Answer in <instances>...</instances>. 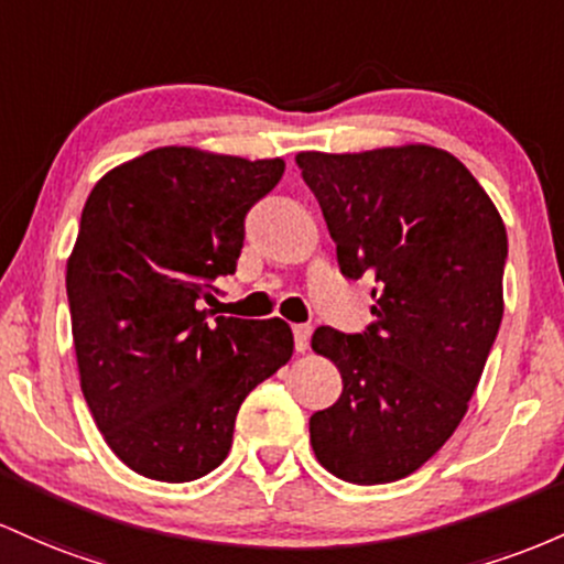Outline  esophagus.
Segmentation results:
<instances>
[{"label": "esophagus", "instance_id": "34e87169", "mask_svg": "<svg viewBox=\"0 0 564 564\" xmlns=\"http://www.w3.org/2000/svg\"><path fill=\"white\" fill-rule=\"evenodd\" d=\"M293 338H295V351L308 349V338H312V327L308 325H293Z\"/></svg>", "mask_w": 564, "mask_h": 564}]
</instances>
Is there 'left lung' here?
<instances>
[{"mask_svg":"<svg viewBox=\"0 0 564 564\" xmlns=\"http://www.w3.org/2000/svg\"><path fill=\"white\" fill-rule=\"evenodd\" d=\"M295 162L340 274L376 282L365 333L316 327L312 338L344 378L338 402L308 421L314 455L346 482H397L469 410L503 316L506 226L464 162L434 145Z\"/></svg>","mask_w":564,"mask_h":564,"instance_id":"8db88e82","label":"left lung"}]
</instances>
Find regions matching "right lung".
Wrapping results in <instances>:
<instances>
[{"label":"right lung","instance_id":"right-lung-1","mask_svg":"<svg viewBox=\"0 0 564 564\" xmlns=\"http://www.w3.org/2000/svg\"><path fill=\"white\" fill-rule=\"evenodd\" d=\"M282 160L162 145L109 170L90 192L66 293L79 383L113 455L160 482L224 464L245 397L293 357L274 319L210 316L234 274L245 215Z\"/></svg>","mask_w":564,"mask_h":564}]
</instances>
